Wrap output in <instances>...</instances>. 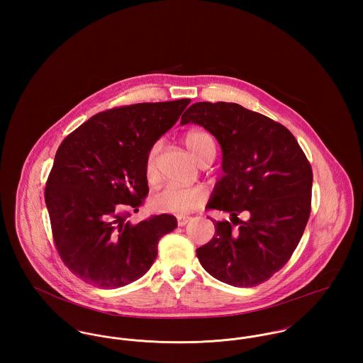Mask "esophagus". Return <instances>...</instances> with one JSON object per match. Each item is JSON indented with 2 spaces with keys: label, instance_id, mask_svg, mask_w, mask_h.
<instances>
[{
  "label": "esophagus",
  "instance_id": "esophagus-1",
  "mask_svg": "<svg viewBox=\"0 0 363 363\" xmlns=\"http://www.w3.org/2000/svg\"><path fill=\"white\" fill-rule=\"evenodd\" d=\"M176 219H177V225H179V226H184L186 223L190 222L191 218H190V216H184V215H177Z\"/></svg>",
  "mask_w": 363,
  "mask_h": 363
}]
</instances>
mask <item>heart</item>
Returning a JSON list of instances; mask_svg holds the SVG:
<instances>
[{"label": "heart", "mask_w": 363, "mask_h": 363, "mask_svg": "<svg viewBox=\"0 0 363 363\" xmlns=\"http://www.w3.org/2000/svg\"><path fill=\"white\" fill-rule=\"evenodd\" d=\"M184 144L194 156V159L201 164L209 152L215 151V144L212 137L204 131H190L184 135ZM156 155L157 145H154L145 157V177L148 182H155L157 176L156 170ZM207 200V191L201 186H180L169 183L163 186L159 191L151 197V207L157 212L169 213H187L196 211Z\"/></svg>", "instance_id": "obj_1"}]
</instances>
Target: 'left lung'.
<instances>
[{
	"mask_svg": "<svg viewBox=\"0 0 363 363\" xmlns=\"http://www.w3.org/2000/svg\"><path fill=\"white\" fill-rule=\"evenodd\" d=\"M182 124L204 127L222 150V179L208 208L230 213L197 249L208 274L233 286H256L291 259L311 216V163L282 124L238 104H191ZM246 213V221L239 220ZM236 225V228L233 226Z\"/></svg>",
	"mask_w": 363,
	"mask_h": 363,
	"instance_id": "1",
	"label": "left lung"
}]
</instances>
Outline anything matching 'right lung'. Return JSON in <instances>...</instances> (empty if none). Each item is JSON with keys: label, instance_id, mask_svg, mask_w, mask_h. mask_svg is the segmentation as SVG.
Segmentation results:
<instances>
[{"label": "right lung", "instance_id": "add662e5", "mask_svg": "<svg viewBox=\"0 0 363 363\" xmlns=\"http://www.w3.org/2000/svg\"><path fill=\"white\" fill-rule=\"evenodd\" d=\"M190 99L114 107L65 137L49 174L45 200L55 249L78 278L104 289L141 278L157 242L177 228L173 215L127 220L148 196L145 157L179 120Z\"/></svg>", "mask_w": 363, "mask_h": 363}]
</instances>
